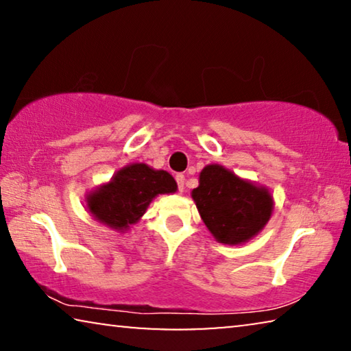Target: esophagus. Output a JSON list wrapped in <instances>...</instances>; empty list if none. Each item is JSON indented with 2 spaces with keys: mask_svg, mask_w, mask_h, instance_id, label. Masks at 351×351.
<instances>
[{
  "mask_svg": "<svg viewBox=\"0 0 351 351\" xmlns=\"http://www.w3.org/2000/svg\"><path fill=\"white\" fill-rule=\"evenodd\" d=\"M176 182H178V189L180 192L184 191V184H186V176L184 175H176Z\"/></svg>",
  "mask_w": 351,
  "mask_h": 351,
  "instance_id": "esophagus-1",
  "label": "esophagus"
}]
</instances>
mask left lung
<instances>
[{
	"label": "left lung",
	"instance_id": "left-lung-1",
	"mask_svg": "<svg viewBox=\"0 0 351 351\" xmlns=\"http://www.w3.org/2000/svg\"><path fill=\"white\" fill-rule=\"evenodd\" d=\"M192 198L216 241L230 245L243 244L258 234L274 208L266 187L241 180L219 164L202 170Z\"/></svg>",
	"mask_w": 351,
	"mask_h": 351
}]
</instances>
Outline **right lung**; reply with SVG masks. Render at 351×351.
<instances>
[{"label":"right lung","instance_id":"1","mask_svg":"<svg viewBox=\"0 0 351 351\" xmlns=\"http://www.w3.org/2000/svg\"><path fill=\"white\" fill-rule=\"evenodd\" d=\"M178 186L165 170L146 164L125 165L107 184L88 193L86 208L104 226L124 232L138 222L159 193H173Z\"/></svg>","mask_w":351,"mask_h":351}]
</instances>
